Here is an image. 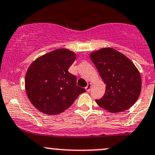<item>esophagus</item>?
<instances>
[{
	"label": "esophagus",
	"instance_id": "esophagus-1",
	"mask_svg": "<svg viewBox=\"0 0 155 155\" xmlns=\"http://www.w3.org/2000/svg\"><path fill=\"white\" fill-rule=\"evenodd\" d=\"M91 87H92V84H87V86L86 87V90H87V92H89V90H90V89H91Z\"/></svg>",
	"mask_w": 155,
	"mask_h": 155
}]
</instances>
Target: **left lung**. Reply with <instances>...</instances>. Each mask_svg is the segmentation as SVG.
<instances>
[{
  "label": "left lung",
  "mask_w": 155,
  "mask_h": 155,
  "mask_svg": "<svg viewBox=\"0 0 155 155\" xmlns=\"http://www.w3.org/2000/svg\"><path fill=\"white\" fill-rule=\"evenodd\" d=\"M90 58L106 84L105 93L95 100L98 106L110 113L127 110L140 96L141 76L126 56L111 48L90 54Z\"/></svg>",
  "instance_id": "8db88e82"
}]
</instances>
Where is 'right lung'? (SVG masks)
Here are the masks:
<instances>
[{"label": "right lung", "instance_id": "right-lung-1", "mask_svg": "<svg viewBox=\"0 0 155 155\" xmlns=\"http://www.w3.org/2000/svg\"><path fill=\"white\" fill-rule=\"evenodd\" d=\"M75 59L74 52L59 48L31 63L25 76V89L36 109L45 114H58L86 92L78 87L76 76L68 71Z\"/></svg>", "mask_w": 155, "mask_h": 155}]
</instances>
